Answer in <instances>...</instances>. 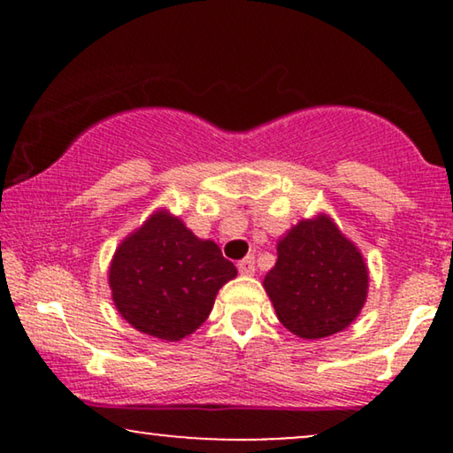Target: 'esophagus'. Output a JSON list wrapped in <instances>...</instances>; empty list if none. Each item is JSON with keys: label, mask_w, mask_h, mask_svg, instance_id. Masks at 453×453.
<instances>
[{"label": "esophagus", "mask_w": 453, "mask_h": 453, "mask_svg": "<svg viewBox=\"0 0 453 453\" xmlns=\"http://www.w3.org/2000/svg\"><path fill=\"white\" fill-rule=\"evenodd\" d=\"M237 268L243 276H253L256 274V259H253V256H247L237 264Z\"/></svg>", "instance_id": "esophagus-1"}]
</instances>
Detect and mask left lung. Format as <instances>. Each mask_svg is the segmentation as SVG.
<instances>
[{
	"instance_id": "1",
	"label": "left lung",
	"mask_w": 453,
	"mask_h": 453,
	"mask_svg": "<svg viewBox=\"0 0 453 453\" xmlns=\"http://www.w3.org/2000/svg\"><path fill=\"white\" fill-rule=\"evenodd\" d=\"M276 251L264 288L288 332L318 340L358 318L367 301L369 270L330 216L301 220L278 241Z\"/></svg>"
}]
</instances>
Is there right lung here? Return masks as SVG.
<instances>
[{
	"label": "right lung",
	"mask_w": 453,
	"mask_h": 453,
	"mask_svg": "<svg viewBox=\"0 0 453 453\" xmlns=\"http://www.w3.org/2000/svg\"><path fill=\"white\" fill-rule=\"evenodd\" d=\"M237 276L214 241L157 210L117 247L111 296L121 318L148 336L177 342L208 319L216 293Z\"/></svg>",
	"instance_id": "1"
}]
</instances>
